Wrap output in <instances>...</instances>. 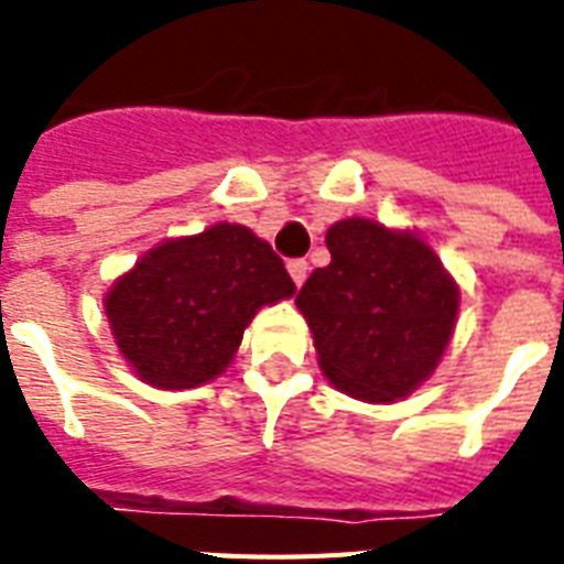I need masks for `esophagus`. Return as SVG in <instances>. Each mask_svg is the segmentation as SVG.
Here are the masks:
<instances>
[{
    "label": "esophagus",
    "instance_id": "esophagus-1",
    "mask_svg": "<svg viewBox=\"0 0 564 564\" xmlns=\"http://www.w3.org/2000/svg\"><path fill=\"white\" fill-rule=\"evenodd\" d=\"M286 269H290L295 286H301V283L307 281V269H310L307 260H290V265H286Z\"/></svg>",
    "mask_w": 564,
    "mask_h": 564
}]
</instances>
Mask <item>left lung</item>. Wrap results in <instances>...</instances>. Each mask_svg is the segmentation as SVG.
<instances>
[{"label": "left lung", "mask_w": 564, "mask_h": 564, "mask_svg": "<svg viewBox=\"0 0 564 564\" xmlns=\"http://www.w3.org/2000/svg\"><path fill=\"white\" fill-rule=\"evenodd\" d=\"M325 242L330 263L295 295L322 371L360 401L410 394L454 334L456 283L419 237L377 221H336Z\"/></svg>", "instance_id": "8db88e82"}]
</instances>
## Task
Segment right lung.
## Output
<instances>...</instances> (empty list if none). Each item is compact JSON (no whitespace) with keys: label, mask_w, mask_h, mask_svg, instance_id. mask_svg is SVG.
Returning <instances> with one entry per match:
<instances>
[{"label":"right lung","mask_w":564,"mask_h":564,"mask_svg":"<svg viewBox=\"0 0 564 564\" xmlns=\"http://www.w3.org/2000/svg\"><path fill=\"white\" fill-rule=\"evenodd\" d=\"M295 292L283 260L242 225L170 239L105 299L119 351L145 383L193 389L225 371L263 304Z\"/></svg>","instance_id":"add662e5"}]
</instances>
